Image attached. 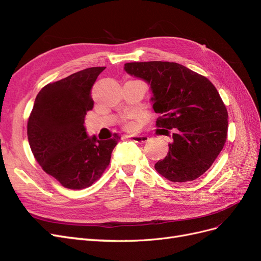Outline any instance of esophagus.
<instances>
[{
	"label": "esophagus",
	"mask_w": 261,
	"mask_h": 261,
	"mask_svg": "<svg viewBox=\"0 0 261 261\" xmlns=\"http://www.w3.org/2000/svg\"><path fill=\"white\" fill-rule=\"evenodd\" d=\"M128 138L133 142L139 143V144L146 143L148 141V137L145 136V134H131V136H128Z\"/></svg>",
	"instance_id": "1"
}]
</instances>
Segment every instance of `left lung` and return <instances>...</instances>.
Instances as JSON below:
<instances>
[{"instance_id": "1", "label": "left lung", "mask_w": 261, "mask_h": 261, "mask_svg": "<svg viewBox=\"0 0 261 261\" xmlns=\"http://www.w3.org/2000/svg\"><path fill=\"white\" fill-rule=\"evenodd\" d=\"M123 69L149 86L162 134L172 130L169 152L155 164L156 171L172 182L197 179L220 154L228 134V112L215 86L178 63H127Z\"/></svg>"}]
</instances>
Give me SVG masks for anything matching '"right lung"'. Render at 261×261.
Instances as JSON below:
<instances>
[{"mask_svg":"<svg viewBox=\"0 0 261 261\" xmlns=\"http://www.w3.org/2000/svg\"><path fill=\"white\" fill-rule=\"evenodd\" d=\"M105 67H92L42 89L28 120L32 154L46 173L63 187H91L111 162L118 137L99 141L89 137L87 112L93 107L91 89Z\"/></svg>","mask_w":261,"mask_h":261,"instance_id":"add662e5","label":"right lung"}]
</instances>
